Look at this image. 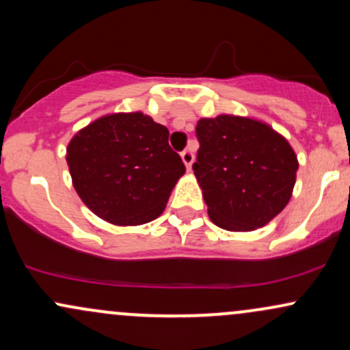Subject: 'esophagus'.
<instances>
[{"mask_svg":"<svg viewBox=\"0 0 350 350\" xmlns=\"http://www.w3.org/2000/svg\"><path fill=\"white\" fill-rule=\"evenodd\" d=\"M180 158H183V161H184V164H186L187 170L191 171L192 163H194V152H192L191 150H184L183 152H180Z\"/></svg>","mask_w":350,"mask_h":350,"instance_id":"34e87169","label":"esophagus"}]
</instances>
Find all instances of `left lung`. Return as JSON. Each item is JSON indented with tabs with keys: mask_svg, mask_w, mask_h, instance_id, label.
<instances>
[{
	"mask_svg": "<svg viewBox=\"0 0 350 350\" xmlns=\"http://www.w3.org/2000/svg\"><path fill=\"white\" fill-rule=\"evenodd\" d=\"M196 136L192 170L215 226L248 232L283 211L298 171L283 136L262 122L230 115L199 120Z\"/></svg>",
	"mask_w": 350,
	"mask_h": 350,
	"instance_id": "1",
	"label": "left lung"
}]
</instances>
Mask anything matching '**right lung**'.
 <instances>
[{"label":"right lung","mask_w":350,"mask_h":350,"mask_svg":"<svg viewBox=\"0 0 350 350\" xmlns=\"http://www.w3.org/2000/svg\"><path fill=\"white\" fill-rule=\"evenodd\" d=\"M167 138L166 126L139 111L103 116L80 130L67 148L80 199L100 219L116 226L156 219L186 172Z\"/></svg>","instance_id":"obj_1"}]
</instances>
